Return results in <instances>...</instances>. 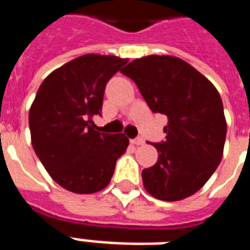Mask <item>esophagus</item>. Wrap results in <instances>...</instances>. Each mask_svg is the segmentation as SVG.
I'll return each instance as SVG.
<instances>
[{"label": "esophagus", "mask_w": 250, "mask_h": 250, "mask_svg": "<svg viewBox=\"0 0 250 250\" xmlns=\"http://www.w3.org/2000/svg\"><path fill=\"white\" fill-rule=\"evenodd\" d=\"M131 143H132L133 145H144V143L145 141L143 140V139H141V137H136V139H133V140H131Z\"/></svg>", "instance_id": "1"}]
</instances>
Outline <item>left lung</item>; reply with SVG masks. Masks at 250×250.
<instances>
[{
	"label": "left lung",
	"instance_id": "left-lung-1",
	"mask_svg": "<svg viewBox=\"0 0 250 250\" xmlns=\"http://www.w3.org/2000/svg\"><path fill=\"white\" fill-rule=\"evenodd\" d=\"M122 74L136 83L153 113L168 118L166 141L152 144L158 161L143 170L145 189L162 201L189 197L205 186L223 157L227 122L221 94L178 57H141Z\"/></svg>",
	"mask_w": 250,
	"mask_h": 250
}]
</instances>
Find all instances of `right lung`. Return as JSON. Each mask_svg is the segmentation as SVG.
Segmentation results:
<instances>
[{"label": "right lung", "instance_id": "1", "mask_svg": "<svg viewBox=\"0 0 250 250\" xmlns=\"http://www.w3.org/2000/svg\"><path fill=\"white\" fill-rule=\"evenodd\" d=\"M127 58L84 54L50 72L37 90L28 122L33 150L62 188L96 193L111 180L129 140L100 133L92 118L101 114L106 83Z\"/></svg>", "mask_w": 250, "mask_h": 250}]
</instances>
